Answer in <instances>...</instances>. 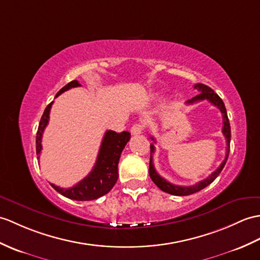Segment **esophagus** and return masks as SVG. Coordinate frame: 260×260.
Instances as JSON below:
<instances>
[{
    "instance_id": "34e87169",
    "label": "esophagus",
    "mask_w": 260,
    "mask_h": 260,
    "mask_svg": "<svg viewBox=\"0 0 260 260\" xmlns=\"http://www.w3.org/2000/svg\"><path fill=\"white\" fill-rule=\"evenodd\" d=\"M144 131V125L141 124V123H136L132 126L131 128V132L133 135H138V134H142Z\"/></svg>"
}]
</instances>
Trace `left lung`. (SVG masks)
Masks as SVG:
<instances>
[{"label": "left lung", "mask_w": 260, "mask_h": 260, "mask_svg": "<svg viewBox=\"0 0 260 260\" xmlns=\"http://www.w3.org/2000/svg\"><path fill=\"white\" fill-rule=\"evenodd\" d=\"M195 88H197L199 93L195 98H192L191 100L187 101L186 103L187 104H194V103L197 102H201V101H208L212 103L214 106H216L217 108H219V111L222 114V134H224L225 138H226V143H227V148H226V157L224 159V161L221 162L220 166L217 168V170L209 175L207 178H205L202 182H198L195 185H191V186H177V185H174L170 182H167L165 178H162L161 176H159L158 173L156 172L154 164H153V153L155 152V146L154 144H150V159H149V176L152 178L153 182L156 184V186L158 187L159 189H161L162 191L168 192V194L171 195H175V196H187V195H191V194H195V192L202 190L205 187H207L209 184H212L214 180L217 178V176L220 174V172L222 171V168H224L227 158H228V155H229V147H231V124H229V119L227 116V112H226V107L224 102L219 98L218 95H217L214 90L208 87L207 85H204V84H195ZM152 138L153 141H155L153 137Z\"/></svg>", "instance_id": "obj_1"}]
</instances>
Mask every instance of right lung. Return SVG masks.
<instances>
[{"instance_id": "1", "label": "right lung", "mask_w": 260, "mask_h": 260, "mask_svg": "<svg viewBox=\"0 0 260 260\" xmlns=\"http://www.w3.org/2000/svg\"><path fill=\"white\" fill-rule=\"evenodd\" d=\"M81 86L77 81H72L58 90L55 98L64 93L70 88ZM53 102L45 108L43 115L41 117L40 125L36 133V155L40 158L42 150V135L48 124L50 111ZM131 140V133L122 132L116 133L114 131H106L101 144V148L96 159L95 165L87 176L82 179L71 188H61L59 186L51 184L59 194L74 201H93L104 196L110 191L118 178V161L125 145Z\"/></svg>"}]
</instances>
